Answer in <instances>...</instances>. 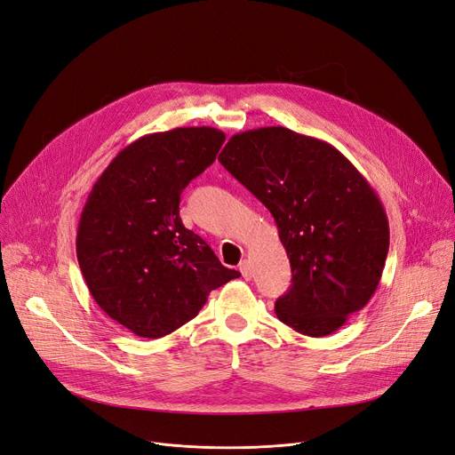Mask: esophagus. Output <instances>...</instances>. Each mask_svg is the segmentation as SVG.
<instances>
[{
	"label": "esophagus",
	"instance_id": "esophagus-1",
	"mask_svg": "<svg viewBox=\"0 0 455 455\" xmlns=\"http://www.w3.org/2000/svg\"><path fill=\"white\" fill-rule=\"evenodd\" d=\"M240 273L243 275V278H245V280H251V276H252L251 261H247V259H243V261H242V264H240Z\"/></svg>",
	"mask_w": 455,
	"mask_h": 455
}]
</instances>
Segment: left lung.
<instances>
[{"instance_id":"1","label":"left lung","mask_w":455,"mask_h":455,"mask_svg":"<svg viewBox=\"0 0 455 455\" xmlns=\"http://www.w3.org/2000/svg\"><path fill=\"white\" fill-rule=\"evenodd\" d=\"M275 218L291 264L276 317L323 338L374 295L389 251V223L367 179L328 141L285 127L234 134L220 155Z\"/></svg>"}]
</instances>
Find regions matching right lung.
Wrapping results in <instances>:
<instances>
[{
	"instance_id": "obj_1",
	"label": "right lung",
	"mask_w": 455,
	"mask_h": 455,
	"mask_svg": "<svg viewBox=\"0 0 455 455\" xmlns=\"http://www.w3.org/2000/svg\"><path fill=\"white\" fill-rule=\"evenodd\" d=\"M223 141L213 127L141 136L117 153L86 199L76 242L81 273L103 312L140 338L175 331L212 290L240 276L179 215L182 189Z\"/></svg>"
}]
</instances>
